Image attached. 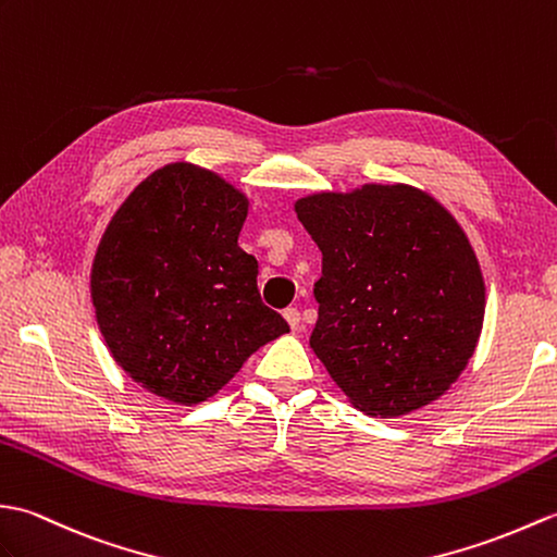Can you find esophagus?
Returning <instances> with one entry per match:
<instances>
[{"instance_id": "obj_1", "label": "esophagus", "mask_w": 557, "mask_h": 557, "mask_svg": "<svg viewBox=\"0 0 557 557\" xmlns=\"http://www.w3.org/2000/svg\"><path fill=\"white\" fill-rule=\"evenodd\" d=\"M283 317H286L288 326H290L293 331H298V329H300V312H298V307H288V310L283 312Z\"/></svg>"}]
</instances>
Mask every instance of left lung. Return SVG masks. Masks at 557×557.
Masks as SVG:
<instances>
[{
  "label": "left lung",
  "instance_id": "left-lung-1",
  "mask_svg": "<svg viewBox=\"0 0 557 557\" xmlns=\"http://www.w3.org/2000/svg\"><path fill=\"white\" fill-rule=\"evenodd\" d=\"M321 250L310 345L357 410L400 417L460 379L484 329L486 283L457 219L407 183L295 200Z\"/></svg>",
  "mask_w": 557,
  "mask_h": 557
}]
</instances>
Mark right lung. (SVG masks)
Returning a JSON list of instances; mask_svg holds the SVG:
<instances>
[{
  "mask_svg": "<svg viewBox=\"0 0 557 557\" xmlns=\"http://www.w3.org/2000/svg\"><path fill=\"white\" fill-rule=\"evenodd\" d=\"M250 197L214 171H152L107 224L90 269L95 319L114 362L176 405L212 398L247 357L288 333L259 298L238 245Z\"/></svg>",
  "mask_w": 557,
  "mask_h": 557,
  "instance_id": "right-lung-1",
  "label": "right lung"
}]
</instances>
